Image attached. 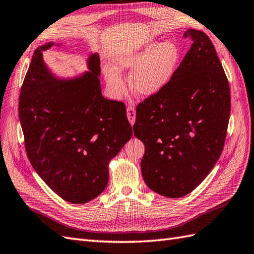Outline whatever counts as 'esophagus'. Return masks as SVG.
Here are the masks:
<instances>
[{
	"label": "esophagus",
	"instance_id": "1",
	"mask_svg": "<svg viewBox=\"0 0 254 254\" xmlns=\"http://www.w3.org/2000/svg\"><path fill=\"white\" fill-rule=\"evenodd\" d=\"M127 116H128V121L131 124V126L134 124L135 121V110L133 107H128L127 108Z\"/></svg>",
	"mask_w": 254,
	"mask_h": 254
}]
</instances>
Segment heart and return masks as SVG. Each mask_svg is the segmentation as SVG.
Wrapping results in <instances>:
<instances>
[{"mask_svg": "<svg viewBox=\"0 0 254 254\" xmlns=\"http://www.w3.org/2000/svg\"><path fill=\"white\" fill-rule=\"evenodd\" d=\"M151 43L143 51H124L113 60L114 70L106 72L107 82L115 96H121L125 86L117 71L130 69L129 83L134 94L150 97L156 95L168 84L174 75L177 61L178 49L170 42H164L153 46Z\"/></svg>", "mask_w": 254, "mask_h": 254, "instance_id": "b5f03b06", "label": "heart"}]
</instances>
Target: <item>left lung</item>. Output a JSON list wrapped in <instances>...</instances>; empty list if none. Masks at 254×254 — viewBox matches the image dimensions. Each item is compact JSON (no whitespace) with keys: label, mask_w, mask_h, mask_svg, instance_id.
<instances>
[{"label":"left lung","mask_w":254,"mask_h":254,"mask_svg":"<svg viewBox=\"0 0 254 254\" xmlns=\"http://www.w3.org/2000/svg\"><path fill=\"white\" fill-rule=\"evenodd\" d=\"M193 41L165 87L137 107L135 137L144 143L141 170L155 193L179 198L203 181L223 151L231 91L211 40L189 29Z\"/></svg>","instance_id":"1"}]
</instances>
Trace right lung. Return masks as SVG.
<instances>
[{
  "label": "right lung",
  "mask_w": 254,
  "mask_h": 254,
  "mask_svg": "<svg viewBox=\"0 0 254 254\" xmlns=\"http://www.w3.org/2000/svg\"><path fill=\"white\" fill-rule=\"evenodd\" d=\"M36 48L19 96V120L31 165L49 188L72 203L100 195L109 163L130 140L125 104L102 96L100 58L91 54L77 77L55 76ZM59 45V44H57Z\"/></svg>",
  "instance_id": "1"
}]
</instances>
